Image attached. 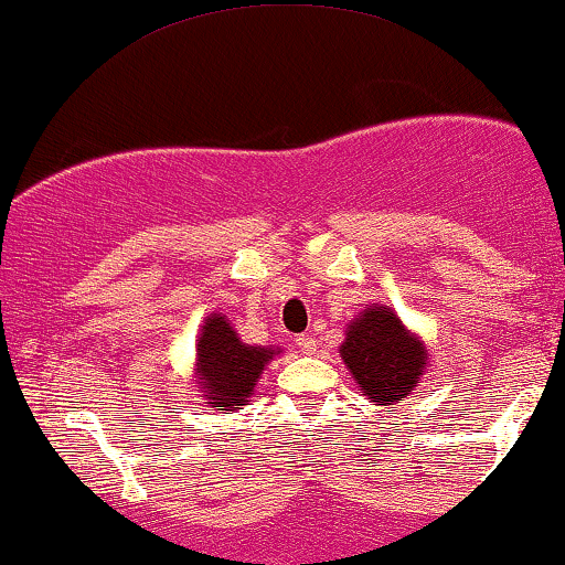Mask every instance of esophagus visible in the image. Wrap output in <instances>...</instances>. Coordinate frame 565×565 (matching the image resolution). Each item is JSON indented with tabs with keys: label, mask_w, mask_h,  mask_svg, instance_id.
<instances>
[{
	"label": "esophagus",
	"mask_w": 565,
	"mask_h": 565,
	"mask_svg": "<svg viewBox=\"0 0 565 565\" xmlns=\"http://www.w3.org/2000/svg\"><path fill=\"white\" fill-rule=\"evenodd\" d=\"M296 347L302 351V354H313L318 341H316V337H310V333H300V337L296 339Z\"/></svg>",
	"instance_id": "esophagus-1"
}]
</instances>
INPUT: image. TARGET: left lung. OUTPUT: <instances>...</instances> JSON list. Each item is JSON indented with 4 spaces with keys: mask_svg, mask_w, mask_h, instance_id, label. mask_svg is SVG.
<instances>
[{
    "mask_svg": "<svg viewBox=\"0 0 565 565\" xmlns=\"http://www.w3.org/2000/svg\"><path fill=\"white\" fill-rule=\"evenodd\" d=\"M339 351L364 395L380 405H392L411 395L428 359L423 343L411 337L403 321L384 306L366 308L349 326Z\"/></svg>",
    "mask_w": 565,
    "mask_h": 565,
    "instance_id": "left-lung-1",
    "label": "left lung"
}]
</instances>
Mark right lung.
Listing matches in <instances>:
<instances>
[{"mask_svg":"<svg viewBox=\"0 0 565 565\" xmlns=\"http://www.w3.org/2000/svg\"><path fill=\"white\" fill-rule=\"evenodd\" d=\"M275 349L242 343L224 316H209L199 339V384L211 407L249 403L255 384Z\"/></svg>","mask_w":565,"mask_h":565,"instance_id":"obj_1","label":"right lung"}]
</instances>
